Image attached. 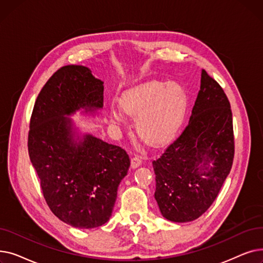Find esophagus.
<instances>
[{"label":"esophagus","instance_id":"obj_1","mask_svg":"<svg viewBox=\"0 0 263 263\" xmlns=\"http://www.w3.org/2000/svg\"><path fill=\"white\" fill-rule=\"evenodd\" d=\"M142 162H143V158L141 157V156H134L133 158H132V160H131V165H132V167L133 168H136V167H139L140 165L142 164Z\"/></svg>","mask_w":263,"mask_h":263}]
</instances>
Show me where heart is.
I'll list each match as a JSON object with an SVG mask.
<instances>
[{
  "mask_svg": "<svg viewBox=\"0 0 263 263\" xmlns=\"http://www.w3.org/2000/svg\"><path fill=\"white\" fill-rule=\"evenodd\" d=\"M120 106L112 105L109 117L121 124L126 113L136 117L137 132L150 144L170 141L185 117L187 97L183 87L175 82L151 80L124 91Z\"/></svg>",
  "mask_w": 263,
  "mask_h": 263,
  "instance_id": "b5f03b06",
  "label": "heart"
}]
</instances>
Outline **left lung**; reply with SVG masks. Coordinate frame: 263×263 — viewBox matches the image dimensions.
I'll return each instance as SVG.
<instances>
[{"label": "left lung", "mask_w": 263, "mask_h": 263, "mask_svg": "<svg viewBox=\"0 0 263 263\" xmlns=\"http://www.w3.org/2000/svg\"><path fill=\"white\" fill-rule=\"evenodd\" d=\"M233 157L229 100L222 86L202 70L200 90L186 127L153 161L155 198L162 215L176 223L202 215L217 197Z\"/></svg>", "instance_id": "left-lung-1"}]
</instances>
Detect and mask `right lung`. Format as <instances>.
I'll use <instances>...</instances> for the list:
<instances>
[{
    "mask_svg": "<svg viewBox=\"0 0 263 263\" xmlns=\"http://www.w3.org/2000/svg\"><path fill=\"white\" fill-rule=\"evenodd\" d=\"M103 105V82L87 67L60 68L41 88L30 120L27 148L50 210L64 223L90 229L112 214L117 189L130 167L127 151L86 134L77 143V109Z\"/></svg>",
    "mask_w": 263,
    "mask_h": 263,
    "instance_id": "right-lung-1",
    "label": "right lung"
}]
</instances>
